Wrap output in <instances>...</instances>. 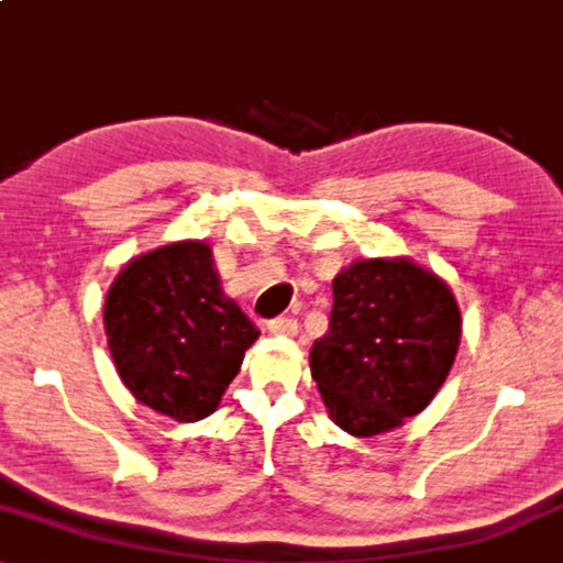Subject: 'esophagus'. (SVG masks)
Instances as JSON below:
<instances>
[{
	"mask_svg": "<svg viewBox=\"0 0 563 563\" xmlns=\"http://www.w3.org/2000/svg\"><path fill=\"white\" fill-rule=\"evenodd\" d=\"M269 332L282 334V336H294L299 332V324H297V319H291V317H276L269 322Z\"/></svg>",
	"mask_w": 563,
	"mask_h": 563,
	"instance_id": "obj_1",
	"label": "esophagus"
}]
</instances>
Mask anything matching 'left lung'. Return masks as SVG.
<instances>
[{"label":"left lung","instance_id":"obj_1","mask_svg":"<svg viewBox=\"0 0 563 563\" xmlns=\"http://www.w3.org/2000/svg\"><path fill=\"white\" fill-rule=\"evenodd\" d=\"M330 332L309 354L334 426L369 438L422 412L461 344L448 284L408 258H367L332 282Z\"/></svg>","mask_w":563,"mask_h":563}]
</instances>
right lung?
I'll return each mask as SVG.
<instances>
[{
	"instance_id": "right-lung-1",
	"label": "right lung",
	"mask_w": 563,
	"mask_h": 563,
	"mask_svg": "<svg viewBox=\"0 0 563 563\" xmlns=\"http://www.w3.org/2000/svg\"><path fill=\"white\" fill-rule=\"evenodd\" d=\"M106 332L135 400L178 422L219 408L258 336L223 294L203 241H178L125 264L108 291Z\"/></svg>"
}]
</instances>
